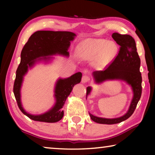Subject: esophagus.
Wrapping results in <instances>:
<instances>
[{
	"instance_id": "34e87169",
	"label": "esophagus",
	"mask_w": 155,
	"mask_h": 155,
	"mask_svg": "<svg viewBox=\"0 0 155 155\" xmlns=\"http://www.w3.org/2000/svg\"><path fill=\"white\" fill-rule=\"evenodd\" d=\"M90 80V77H89V76H87V75H84L83 78H82V82L84 83L89 82Z\"/></svg>"
}]
</instances>
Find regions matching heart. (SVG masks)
Here are the masks:
<instances>
[{
    "mask_svg": "<svg viewBox=\"0 0 155 155\" xmlns=\"http://www.w3.org/2000/svg\"><path fill=\"white\" fill-rule=\"evenodd\" d=\"M118 47L113 41L104 39L87 38L76 47V55L85 61H93L94 67L103 70L108 66L116 57Z\"/></svg>",
    "mask_w": 155,
    "mask_h": 155,
    "instance_id": "b5f03b06",
    "label": "heart"
}]
</instances>
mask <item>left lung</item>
Listing matches in <instances>:
<instances>
[{"mask_svg":"<svg viewBox=\"0 0 155 155\" xmlns=\"http://www.w3.org/2000/svg\"><path fill=\"white\" fill-rule=\"evenodd\" d=\"M112 38L120 46L119 53L114 61L103 71H94L92 76L97 84L108 80H121L129 85L133 96L128 111L121 117L116 118H104L97 117L89 113L91 119L98 124H114L127 120L133 114L141 95V74L140 71V58L138 55L136 44L133 37L129 35H121L117 33L112 34ZM92 88L87 87L86 98Z\"/></svg>","mask_w":155,"mask_h":155,"instance_id":"left-lung-1","label":"left lung"}]
</instances>
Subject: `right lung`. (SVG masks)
<instances>
[{
  "mask_svg": "<svg viewBox=\"0 0 155 155\" xmlns=\"http://www.w3.org/2000/svg\"><path fill=\"white\" fill-rule=\"evenodd\" d=\"M76 34L70 31H38L34 33L28 39L21 52L20 64L16 70L14 85V93L18 107L23 114L34 121L53 123L59 121L64 116L65 102L76 84L79 83L82 73L77 72L66 78H59L54 87V96L55 103L48 111L40 115H33L25 111L21 103L20 90L23 78L28 68L31 69L37 63H48L53 57L52 55L68 57V48L70 41L74 40Z\"/></svg>",
  "mask_w": 155,
  "mask_h": 155,
  "instance_id": "1",
  "label": "right lung"
}]
</instances>
